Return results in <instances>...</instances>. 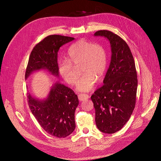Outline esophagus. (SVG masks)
Here are the masks:
<instances>
[{
	"mask_svg": "<svg viewBox=\"0 0 161 161\" xmlns=\"http://www.w3.org/2000/svg\"><path fill=\"white\" fill-rule=\"evenodd\" d=\"M89 95L87 94H83V93H80L78 95V99L80 100V101H82V100H86L87 98H89Z\"/></svg>",
	"mask_w": 161,
	"mask_h": 161,
	"instance_id": "1",
	"label": "esophagus"
}]
</instances>
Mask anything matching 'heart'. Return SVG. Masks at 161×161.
<instances>
[{"label":"heart","instance_id":"b5f03b06","mask_svg":"<svg viewBox=\"0 0 161 161\" xmlns=\"http://www.w3.org/2000/svg\"><path fill=\"white\" fill-rule=\"evenodd\" d=\"M68 59H62L58 63L61 77L71 86L75 85L78 75L74 66L81 63L80 69L83 73L77 83V89L87 92L93 89L98 80L102 79L107 66V57L104 49L86 40H79L68 51Z\"/></svg>","mask_w":161,"mask_h":161}]
</instances>
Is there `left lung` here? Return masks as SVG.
Here are the masks:
<instances>
[{
  "label": "left lung",
  "instance_id": "obj_1",
  "mask_svg": "<svg viewBox=\"0 0 161 161\" xmlns=\"http://www.w3.org/2000/svg\"><path fill=\"white\" fill-rule=\"evenodd\" d=\"M95 36H104L109 41L112 57L104 85L91 98L97 128L104 133L112 134L123 127L135 108L137 72L130 49L122 38L107 30L98 31Z\"/></svg>",
  "mask_w": 161,
  "mask_h": 161
}]
</instances>
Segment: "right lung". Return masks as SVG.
<instances>
[{"label": "right lung", "instance_id": "add662e5", "mask_svg": "<svg viewBox=\"0 0 161 161\" xmlns=\"http://www.w3.org/2000/svg\"><path fill=\"white\" fill-rule=\"evenodd\" d=\"M74 40L72 37L49 35L32 49L25 72V78L34 71L47 69L58 75L57 53L62 46ZM79 104L74 91L59 83L51 89L45 100H38L28 95V104L32 114L47 133L57 138H65L74 130V114Z\"/></svg>", "mask_w": 161, "mask_h": 161}]
</instances>
